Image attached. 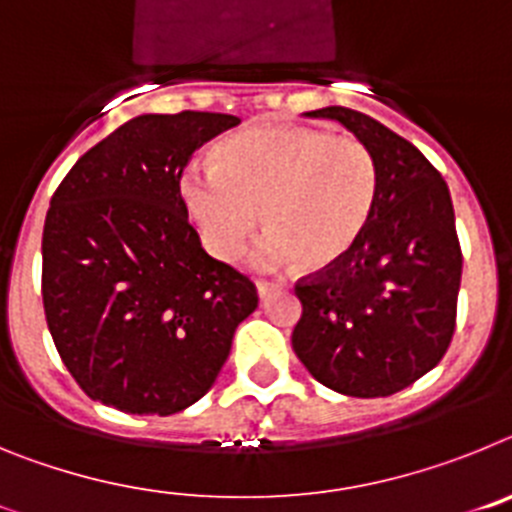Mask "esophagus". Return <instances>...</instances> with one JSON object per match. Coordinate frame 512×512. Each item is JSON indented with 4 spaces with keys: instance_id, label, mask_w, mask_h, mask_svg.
I'll use <instances>...</instances> for the list:
<instances>
[{
    "instance_id": "34e87169",
    "label": "esophagus",
    "mask_w": 512,
    "mask_h": 512,
    "mask_svg": "<svg viewBox=\"0 0 512 512\" xmlns=\"http://www.w3.org/2000/svg\"><path fill=\"white\" fill-rule=\"evenodd\" d=\"M279 287H282V284H279V282H269V279H259V282H256V289H259L261 300H264V297H269L271 292H277Z\"/></svg>"
}]
</instances>
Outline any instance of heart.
<instances>
[{
  "label": "heart",
  "mask_w": 512,
  "mask_h": 512,
  "mask_svg": "<svg viewBox=\"0 0 512 512\" xmlns=\"http://www.w3.org/2000/svg\"><path fill=\"white\" fill-rule=\"evenodd\" d=\"M182 197L202 241L220 259L241 253L261 207V225L269 230L261 259H297L302 269L323 271L341 264L372 223L379 166L348 135L261 125L223 140L215 166H187Z\"/></svg>",
  "instance_id": "heart-1"
}]
</instances>
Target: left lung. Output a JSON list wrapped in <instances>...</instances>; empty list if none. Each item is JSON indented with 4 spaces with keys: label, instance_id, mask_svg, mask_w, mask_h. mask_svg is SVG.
I'll list each match as a JSON object with an SVG mask.
<instances>
[{
    "label": "left lung",
    "instance_id": "1",
    "mask_svg": "<svg viewBox=\"0 0 512 512\" xmlns=\"http://www.w3.org/2000/svg\"><path fill=\"white\" fill-rule=\"evenodd\" d=\"M307 115L341 122L374 153L379 197L354 251L297 279L292 348L330 390L395 395L431 372L454 338L464 259L449 187L410 140L369 115L348 107Z\"/></svg>",
    "mask_w": 512,
    "mask_h": 512
}]
</instances>
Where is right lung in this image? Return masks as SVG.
<instances>
[{
  "mask_svg": "<svg viewBox=\"0 0 512 512\" xmlns=\"http://www.w3.org/2000/svg\"><path fill=\"white\" fill-rule=\"evenodd\" d=\"M238 117L140 115L71 166L43 228V307L58 356L92 400L174 415L223 369L259 307L256 284L212 259L192 228L182 174Z\"/></svg>",
  "mask_w": 512,
  "mask_h": 512,
  "instance_id": "1",
  "label": "right lung"
}]
</instances>
